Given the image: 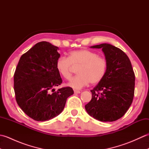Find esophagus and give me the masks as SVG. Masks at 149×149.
I'll return each mask as SVG.
<instances>
[{"mask_svg":"<svg viewBox=\"0 0 149 149\" xmlns=\"http://www.w3.org/2000/svg\"><path fill=\"white\" fill-rule=\"evenodd\" d=\"M81 93V91H79V90H74V93Z\"/></svg>","mask_w":149,"mask_h":149,"instance_id":"34e87169","label":"esophagus"}]
</instances>
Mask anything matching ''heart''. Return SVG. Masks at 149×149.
Listing matches in <instances>:
<instances>
[{
  "label": "heart",
  "instance_id": "obj_1",
  "mask_svg": "<svg viewBox=\"0 0 149 149\" xmlns=\"http://www.w3.org/2000/svg\"><path fill=\"white\" fill-rule=\"evenodd\" d=\"M73 66H79L78 75L73 77L68 85L79 90L90 83L95 84L102 81L106 75L107 63L105 58L87 49L74 50L68 58L61 56L56 62L57 70L67 80L71 78Z\"/></svg>",
  "mask_w": 149,
  "mask_h": 149
}]
</instances>
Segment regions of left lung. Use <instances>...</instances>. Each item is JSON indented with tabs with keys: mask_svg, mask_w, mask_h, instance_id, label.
I'll return each mask as SVG.
<instances>
[{
	"mask_svg": "<svg viewBox=\"0 0 149 149\" xmlns=\"http://www.w3.org/2000/svg\"><path fill=\"white\" fill-rule=\"evenodd\" d=\"M90 47L102 49L107 67L103 79L91 90V100L85 109L101 122L115 121L125 115L133 100L135 75L131 63L124 52L110 44Z\"/></svg>",
	"mask_w": 149,
	"mask_h": 149,
	"instance_id": "left-lung-1",
	"label": "left lung"
}]
</instances>
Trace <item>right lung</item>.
<instances>
[{
  "mask_svg": "<svg viewBox=\"0 0 149 149\" xmlns=\"http://www.w3.org/2000/svg\"><path fill=\"white\" fill-rule=\"evenodd\" d=\"M58 47L47 42L36 43L19 60L14 74L16 100L22 110L36 121H46L62 112L70 87L55 91L62 83L56 67Z\"/></svg>",
  "mask_w": 149,
  "mask_h": 149,
  "instance_id": "1",
  "label": "right lung"
}]
</instances>
